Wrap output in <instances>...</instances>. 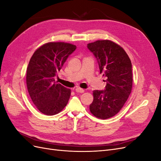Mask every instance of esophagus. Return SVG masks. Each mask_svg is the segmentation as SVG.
Returning a JSON list of instances; mask_svg holds the SVG:
<instances>
[{
  "mask_svg": "<svg viewBox=\"0 0 161 161\" xmlns=\"http://www.w3.org/2000/svg\"><path fill=\"white\" fill-rule=\"evenodd\" d=\"M75 91L77 92H80V93H83V92H85V90L81 89V88H76Z\"/></svg>",
  "mask_w": 161,
  "mask_h": 161,
  "instance_id": "esophagus-1",
  "label": "esophagus"
}]
</instances>
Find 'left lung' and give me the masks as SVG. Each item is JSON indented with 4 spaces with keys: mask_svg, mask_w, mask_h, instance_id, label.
Masks as SVG:
<instances>
[{
    "mask_svg": "<svg viewBox=\"0 0 161 161\" xmlns=\"http://www.w3.org/2000/svg\"><path fill=\"white\" fill-rule=\"evenodd\" d=\"M87 47L96 57L107 82L104 91H92L89 109L96 118L109 119L123 108L131 93V62L124 48L111 40H97L88 43Z\"/></svg>",
    "mask_w": 161,
    "mask_h": 161,
    "instance_id": "obj_1",
    "label": "left lung"
}]
</instances>
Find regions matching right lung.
I'll list each match as a JSON object with an SVG mask.
<instances>
[{"label":"right lung","mask_w":161,"mask_h":161,"mask_svg":"<svg viewBox=\"0 0 161 161\" xmlns=\"http://www.w3.org/2000/svg\"><path fill=\"white\" fill-rule=\"evenodd\" d=\"M76 48L69 43L48 42L31 56L27 69V87L33 103L42 114L56 115L69 102L71 90L57 83L54 76Z\"/></svg>","instance_id":"add662e5"}]
</instances>
